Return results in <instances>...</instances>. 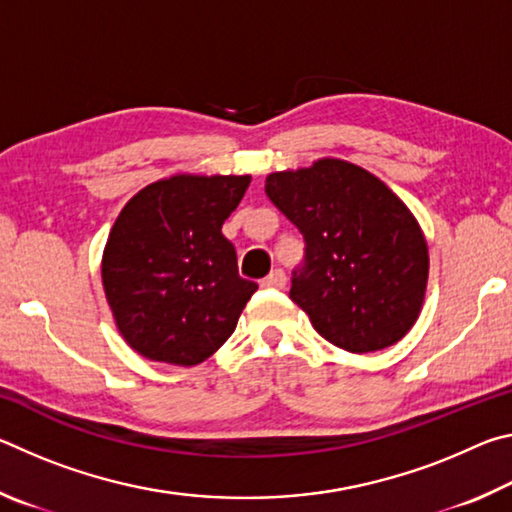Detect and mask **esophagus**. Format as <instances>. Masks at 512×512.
Returning a JSON list of instances; mask_svg holds the SVG:
<instances>
[{
  "mask_svg": "<svg viewBox=\"0 0 512 512\" xmlns=\"http://www.w3.org/2000/svg\"><path fill=\"white\" fill-rule=\"evenodd\" d=\"M284 284H287V275H284L282 268H275L262 280L264 289H284Z\"/></svg>",
  "mask_w": 512,
  "mask_h": 512,
  "instance_id": "obj_1",
  "label": "esophagus"
}]
</instances>
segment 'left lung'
<instances>
[{
    "label": "left lung",
    "instance_id": "8db88e82",
    "mask_svg": "<svg viewBox=\"0 0 512 512\" xmlns=\"http://www.w3.org/2000/svg\"><path fill=\"white\" fill-rule=\"evenodd\" d=\"M266 196L305 239L289 296L336 348L375 352L418 320L429 255L418 221L357 164L318 160L271 173Z\"/></svg>",
    "mask_w": 512,
    "mask_h": 512
}]
</instances>
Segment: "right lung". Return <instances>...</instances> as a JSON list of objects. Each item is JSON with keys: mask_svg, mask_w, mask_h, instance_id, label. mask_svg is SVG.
Masks as SVG:
<instances>
[{"mask_svg": "<svg viewBox=\"0 0 512 512\" xmlns=\"http://www.w3.org/2000/svg\"><path fill=\"white\" fill-rule=\"evenodd\" d=\"M250 176H173L126 203L103 250V289L117 327L151 361L196 366L235 332L257 291L221 225Z\"/></svg>", "mask_w": 512, "mask_h": 512, "instance_id": "right-lung-1", "label": "right lung"}]
</instances>
